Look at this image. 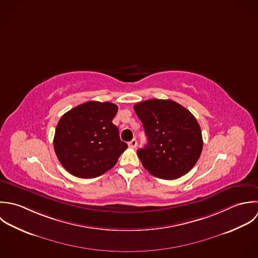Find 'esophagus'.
Wrapping results in <instances>:
<instances>
[{
    "mask_svg": "<svg viewBox=\"0 0 258 258\" xmlns=\"http://www.w3.org/2000/svg\"><path fill=\"white\" fill-rule=\"evenodd\" d=\"M128 145H129V147H131V148H136V146H137V140L134 138V139H132L129 143H128Z\"/></svg>",
    "mask_w": 258,
    "mask_h": 258,
    "instance_id": "obj_1",
    "label": "esophagus"
}]
</instances>
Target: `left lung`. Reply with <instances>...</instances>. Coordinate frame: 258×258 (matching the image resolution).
Wrapping results in <instances>:
<instances>
[{
	"mask_svg": "<svg viewBox=\"0 0 258 258\" xmlns=\"http://www.w3.org/2000/svg\"><path fill=\"white\" fill-rule=\"evenodd\" d=\"M147 145L137 150L143 167L155 177L173 180L198 161L203 140L200 126L189 110L172 100L151 99L134 106Z\"/></svg>",
	"mask_w": 258,
	"mask_h": 258,
	"instance_id": "1",
	"label": "left lung"
}]
</instances>
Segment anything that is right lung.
I'll list each match as a JSON object with an SVG mask.
<instances>
[{"label": "right lung", "mask_w": 258, "mask_h": 258, "mask_svg": "<svg viewBox=\"0 0 258 258\" xmlns=\"http://www.w3.org/2000/svg\"><path fill=\"white\" fill-rule=\"evenodd\" d=\"M118 106L89 101L67 113L58 122L54 149L63 167L80 178H95L110 170L127 149L112 123Z\"/></svg>", "instance_id": "add662e5"}]
</instances>
